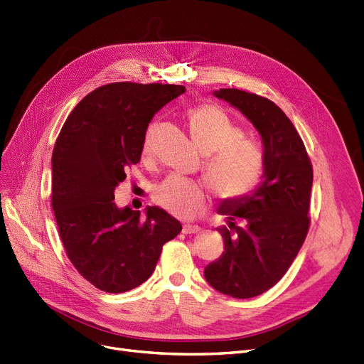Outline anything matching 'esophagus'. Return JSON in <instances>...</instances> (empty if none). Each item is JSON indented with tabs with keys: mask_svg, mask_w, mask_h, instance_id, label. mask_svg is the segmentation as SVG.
Listing matches in <instances>:
<instances>
[{
	"mask_svg": "<svg viewBox=\"0 0 364 364\" xmlns=\"http://www.w3.org/2000/svg\"><path fill=\"white\" fill-rule=\"evenodd\" d=\"M201 232H203V229L198 228V226H191V225L183 226V233L185 235H200Z\"/></svg>",
	"mask_w": 364,
	"mask_h": 364,
	"instance_id": "34e87169",
	"label": "esophagus"
}]
</instances>
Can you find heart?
<instances>
[{"mask_svg":"<svg viewBox=\"0 0 364 364\" xmlns=\"http://www.w3.org/2000/svg\"><path fill=\"white\" fill-rule=\"evenodd\" d=\"M192 139L208 154L204 175L211 188L225 200H240L252 193L264 178V153L254 139L242 135V129L225 110L215 105H198L188 110ZM153 153L151 127L143 141V156ZM159 208L176 218L191 220L207 205V193L198 182L171 175L153 191Z\"/></svg>","mask_w":364,"mask_h":364,"instance_id":"heart-1","label":"heart"}]
</instances>
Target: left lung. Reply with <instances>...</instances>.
Here are the masks:
<instances>
[{
	"instance_id": "1",
	"label": "left lung",
	"mask_w": 364,
	"mask_h": 364,
	"mask_svg": "<svg viewBox=\"0 0 364 364\" xmlns=\"http://www.w3.org/2000/svg\"><path fill=\"white\" fill-rule=\"evenodd\" d=\"M214 95L237 107L264 144V181L218 208L228 215V226L217 229L225 252L204 269L217 291L249 299L275 286L297 257L311 226L314 169L297 129L274 102L239 89Z\"/></svg>"
}]
</instances>
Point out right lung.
<instances>
[{
  "instance_id": "add662e5",
  "label": "right lung",
  "mask_w": 364,
  "mask_h": 364,
  "mask_svg": "<svg viewBox=\"0 0 364 364\" xmlns=\"http://www.w3.org/2000/svg\"><path fill=\"white\" fill-rule=\"evenodd\" d=\"M183 86L119 81L89 93L68 115L52 151V208L65 254L89 283L124 293L153 274L182 225L161 208L119 210L115 188L141 159L154 114Z\"/></svg>"
}]
</instances>
